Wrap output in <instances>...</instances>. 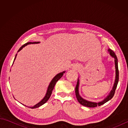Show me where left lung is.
I'll use <instances>...</instances> for the list:
<instances>
[{"instance_id": "left-lung-1", "label": "left lung", "mask_w": 128, "mask_h": 128, "mask_svg": "<svg viewBox=\"0 0 128 128\" xmlns=\"http://www.w3.org/2000/svg\"><path fill=\"white\" fill-rule=\"evenodd\" d=\"M108 52L109 53L110 55L114 59V64H115V69H116V76H115V80L114 82L113 86L112 87V88L111 90L110 93L106 96L104 99L102 100L101 101L96 102H92V101H89L86 100H85L84 98L81 97L80 94H79V85H80V80L79 78H78V81L75 87V94L76 97L77 98V100L78 102H79L81 105L84 106H85V107H96L97 106H100L102 104H104V103L108 102V100H110L113 98L114 94V92L116 91V86H117L118 83V80H119V71H118V59L117 57H116L115 53L114 52L111 50L110 49H108Z\"/></svg>"}]
</instances>
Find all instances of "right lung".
Masks as SVG:
<instances>
[{
	"label": "right lung",
	"instance_id": "right-lung-1",
	"mask_svg": "<svg viewBox=\"0 0 128 128\" xmlns=\"http://www.w3.org/2000/svg\"><path fill=\"white\" fill-rule=\"evenodd\" d=\"M40 43V42H28V43H25V44H24V45L22 46V47H20V48L18 50V52H20L21 50H22V49L23 48L25 47V46H28V44H38V43ZM17 54H16L15 57V58H14V60L13 64H14V62L15 60L16 59V56H17ZM13 64H12V65H13ZM65 72H66V71H63V72H61L58 73V74H56V75L55 76H54V77L52 78V80H51V81L50 82V84H49V85H48V88H47V91H46V94H45L44 97L43 98V99H42L41 100H40V102H39L38 103H37V104L34 105V106H32V107H30V106H28V107L31 108H38V107H40V106H42L43 104H44L46 102H47V101L49 100V98H50V96H51V94H52V91H53V88H54V86H55V85H56V82L60 79V78L62 76V75H63V74H64ZM23 105H24V104H23ZM24 106H25V105H24ZM26 107H28V106H26Z\"/></svg>",
	"mask_w": 128,
	"mask_h": 128
}]
</instances>
